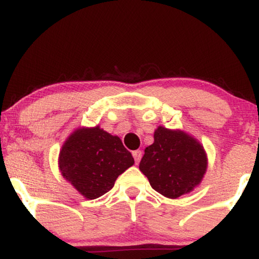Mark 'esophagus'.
I'll list each match as a JSON object with an SVG mask.
<instances>
[{"label": "esophagus", "mask_w": 259, "mask_h": 259, "mask_svg": "<svg viewBox=\"0 0 259 259\" xmlns=\"http://www.w3.org/2000/svg\"><path fill=\"white\" fill-rule=\"evenodd\" d=\"M133 157H134V159H135V163H136V164H138V163L140 162V159H141V157H142V152L140 150L134 151Z\"/></svg>", "instance_id": "esophagus-1"}]
</instances>
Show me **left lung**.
Segmentation results:
<instances>
[{
    "label": "left lung",
    "mask_w": 259,
    "mask_h": 259,
    "mask_svg": "<svg viewBox=\"0 0 259 259\" xmlns=\"http://www.w3.org/2000/svg\"><path fill=\"white\" fill-rule=\"evenodd\" d=\"M153 136L139 165L152 189L168 198L192 191L207 170L203 146L181 130L158 126Z\"/></svg>",
    "instance_id": "1"
}]
</instances>
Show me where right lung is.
I'll return each mask as SVG.
<instances>
[{
	"mask_svg": "<svg viewBox=\"0 0 259 259\" xmlns=\"http://www.w3.org/2000/svg\"><path fill=\"white\" fill-rule=\"evenodd\" d=\"M59 170L88 200L99 198L134 164L132 153L118 136L100 126L75 130L59 152Z\"/></svg>",
	"mask_w": 259,
	"mask_h": 259,
	"instance_id": "1",
	"label": "right lung"
}]
</instances>
